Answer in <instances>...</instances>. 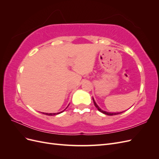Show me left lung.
<instances>
[{
    "mask_svg": "<svg viewBox=\"0 0 159 159\" xmlns=\"http://www.w3.org/2000/svg\"><path fill=\"white\" fill-rule=\"evenodd\" d=\"M93 99V103H94V105H95V107L97 108L99 111L101 112V113H103V114H105V115H118V114H120V113H123L124 111H122V112H117V113H112V112H107V111H103V110H102V109H101L98 105V104L96 103V102H95V100H94V99H93V98H92Z\"/></svg>",
    "mask_w": 159,
    "mask_h": 159,
    "instance_id": "obj_1",
    "label": "left lung"
}]
</instances>
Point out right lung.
<instances>
[{"instance_id": "1", "label": "right lung", "mask_w": 159, "mask_h": 159, "mask_svg": "<svg viewBox=\"0 0 159 159\" xmlns=\"http://www.w3.org/2000/svg\"><path fill=\"white\" fill-rule=\"evenodd\" d=\"M69 106V105H68V107ZM67 107L65 109H64L63 111H60V112H58V113H42L43 114H44V115H51V116H52V115H57V114H60V113H62V112H64V111L67 109Z\"/></svg>"}]
</instances>
